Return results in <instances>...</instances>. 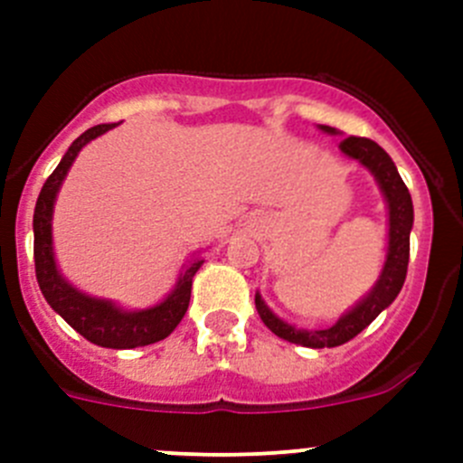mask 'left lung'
<instances>
[{"label": "left lung", "instance_id": "1", "mask_svg": "<svg viewBox=\"0 0 463 463\" xmlns=\"http://www.w3.org/2000/svg\"><path fill=\"white\" fill-rule=\"evenodd\" d=\"M317 129L331 137H338V129L326 125H317ZM341 153L345 157L354 159L359 166L369 171L378 183L383 199L387 203V252H384V264L380 269V276L373 288L359 298L357 304L338 317L336 322L326 329H298L289 325L282 317H278L261 294H255V306L261 322L269 329L280 336L282 341L297 343L304 347H336L354 338L359 331H364L371 322L383 313L387 306L399 297L403 282H406L408 257H411V229H412V199L406 183L401 181L396 165L392 157L380 148L371 138L347 137L341 141Z\"/></svg>", "mask_w": 463, "mask_h": 463}]
</instances>
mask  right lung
<instances>
[{
	"label": "right lung",
	"instance_id": "right-lung-1",
	"mask_svg": "<svg viewBox=\"0 0 463 463\" xmlns=\"http://www.w3.org/2000/svg\"><path fill=\"white\" fill-rule=\"evenodd\" d=\"M113 127H116V122L113 125H97L80 134L69 146L57 169L48 175V181L41 187L34 208V222H32L34 224V264L41 294L46 297L48 306L57 315H62L67 325H71L80 336L88 338L94 345L132 350V347L162 341L178 326L183 315L187 313V306H190L192 278L199 271L203 260L199 255H192L178 271L174 289L159 304L138 310H127L110 298L80 292L60 271L55 248H52V213H55L57 194H60V187H62L73 159L79 157L80 150Z\"/></svg>",
	"mask_w": 463,
	"mask_h": 463
}]
</instances>
